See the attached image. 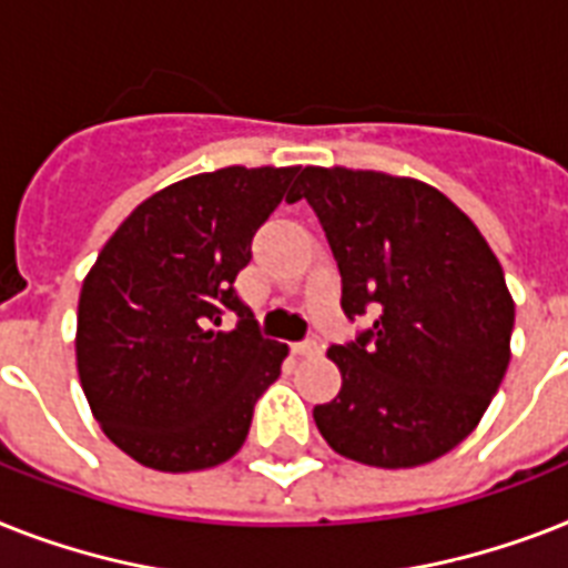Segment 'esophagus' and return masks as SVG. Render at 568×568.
I'll use <instances>...</instances> for the list:
<instances>
[{"instance_id":"obj_1","label":"esophagus","mask_w":568,"mask_h":568,"mask_svg":"<svg viewBox=\"0 0 568 568\" xmlns=\"http://www.w3.org/2000/svg\"><path fill=\"white\" fill-rule=\"evenodd\" d=\"M292 353L294 356H317V353H321V344H317L315 338L297 341V344H292Z\"/></svg>"}]
</instances>
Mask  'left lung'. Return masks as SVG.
<instances>
[{
	"label": "left lung",
	"mask_w": 568,
	"mask_h": 568,
	"mask_svg": "<svg viewBox=\"0 0 568 568\" xmlns=\"http://www.w3.org/2000/svg\"><path fill=\"white\" fill-rule=\"evenodd\" d=\"M341 271L356 338L332 344L338 396L315 405L332 449L367 467H419L478 426L510 362L514 300L473 221L428 183L382 172H300Z\"/></svg>",
	"instance_id": "1"
}]
</instances>
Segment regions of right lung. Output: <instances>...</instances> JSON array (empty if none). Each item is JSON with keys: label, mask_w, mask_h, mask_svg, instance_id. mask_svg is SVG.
<instances>
[{"label": "right lung", "mask_w": 568, "mask_h": 568, "mask_svg": "<svg viewBox=\"0 0 568 568\" xmlns=\"http://www.w3.org/2000/svg\"><path fill=\"white\" fill-rule=\"evenodd\" d=\"M300 169L230 165L142 201L78 300V376L104 435L142 467L192 473L242 449L288 347L236 292L253 236ZM233 311L240 324L220 329Z\"/></svg>", "instance_id": "right-lung-1"}]
</instances>
